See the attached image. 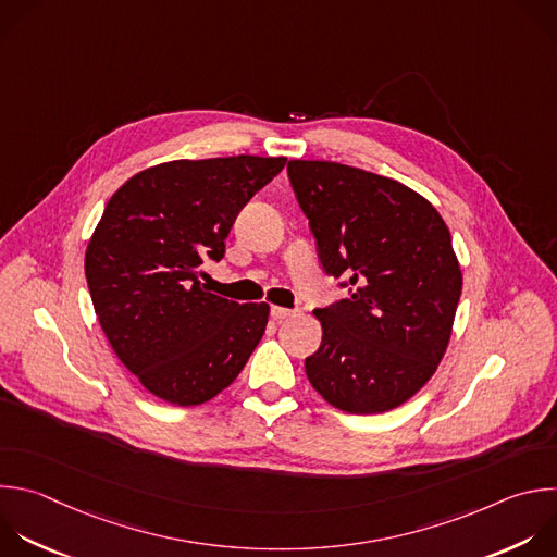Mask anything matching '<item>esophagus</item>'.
<instances>
[{"mask_svg":"<svg viewBox=\"0 0 557 557\" xmlns=\"http://www.w3.org/2000/svg\"><path fill=\"white\" fill-rule=\"evenodd\" d=\"M290 314H295V310L282 308V306H271V317H273L275 321H282V319H286V317H290Z\"/></svg>","mask_w":557,"mask_h":557,"instance_id":"34e87169","label":"esophagus"}]
</instances>
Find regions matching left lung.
<instances>
[{
  "mask_svg": "<svg viewBox=\"0 0 557 557\" xmlns=\"http://www.w3.org/2000/svg\"><path fill=\"white\" fill-rule=\"evenodd\" d=\"M319 264L347 297L312 314L321 345L310 385L336 409L385 413L440 364L461 295V269L437 210L407 185L334 161H288Z\"/></svg>",
  "mask_w": 557,
  "mask_h": 557,
  "instance_id": "1",
  "label": "left lung"
}]
</instances>
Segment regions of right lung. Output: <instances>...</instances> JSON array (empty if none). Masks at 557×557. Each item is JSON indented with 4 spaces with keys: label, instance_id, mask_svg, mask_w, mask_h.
Wrapping results in <instances>:
<instances>
[{
    "label": "right lung",
    "instance_id": "add662e5",
    "mask_svg": "<svg viewBox=\"0 0 557 557\" xmlns=\"http://www.w3.org/2000/svg\"><path fill=\"white\" fill-rule=\"evenodd\" d=\"M286 157H219L148 168L111 197L85 275L98 321L131 374L157 398L193 407L230 387L260 343L269 306L199 282L221 262L236 216Z\"/></svg>",
    "mask_w": 557,
    "mask_h": 557
}]
</instances>
